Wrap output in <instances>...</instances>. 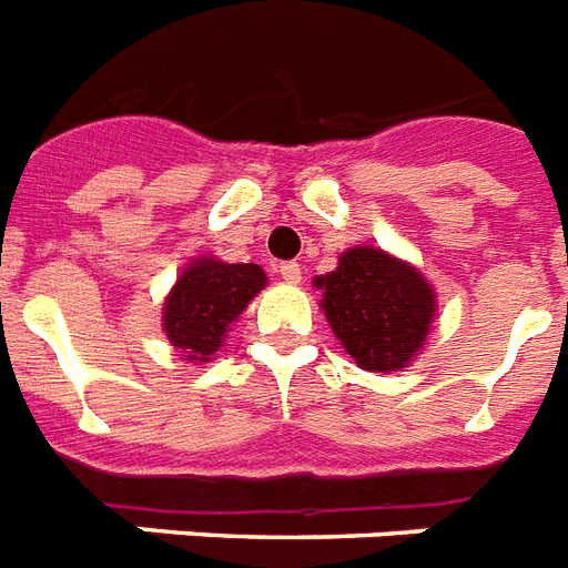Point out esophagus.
I'll return each mask as SVG.
<instances>
[{"instance_id": "1", "label": "esophagus", "mask_w": 568, "mask_h": 568, "mask_svg": "<svg viewBox=\"0 0 568 568\" xmlns=\"http://www.w3.org/2000/svg\"><path fill=\"white\" fill-rule=\"evenodd\" d=\"M278 275L287 281V284H298V281H302V263H296V261L278 263Z\"/></svg>"}]
</instances>
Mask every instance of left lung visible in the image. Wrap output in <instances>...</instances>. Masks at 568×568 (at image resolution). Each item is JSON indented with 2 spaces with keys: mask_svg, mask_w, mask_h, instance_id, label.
Returning <instances> with one entry per match:
<instances>
[{
  "mask_svg": "<svg viewBox=\"0 0 568 568\" xmlns=\"http://www.w3.org/2000/svg\"><path fill=\"white\" fill-rule=\"evenodd\" d=\"M316 287L339 346L366 372L405 369L437 316V296L422 272L375 246L343 252Z\"/></svg>",
  "mask_w": 568,
  "mask_h": 568,
  "instance_id": "left-lung-1",
  "label": "left lung"
}]
</instances>
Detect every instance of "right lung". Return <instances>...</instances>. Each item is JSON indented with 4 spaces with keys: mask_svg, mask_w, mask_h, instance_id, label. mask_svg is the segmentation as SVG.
<instances>
[{
    "mask_svg": "<svg viewBox=\"0 0 568 568\" xmlns=\"http://www.w3.org/2000/svg\"><path fill=\"white\" fill-rule=\"evenodd\" d=\"M266 287V272L257 263H225L196 257L163 302V331L184 361L207 363L220 352L231 322Z\"/></svg>",
    "mask_w": 568,
    "mask_h": 568,
    "instance_id": "obj_1",
    "label": "right lung"
}]
</instances>
